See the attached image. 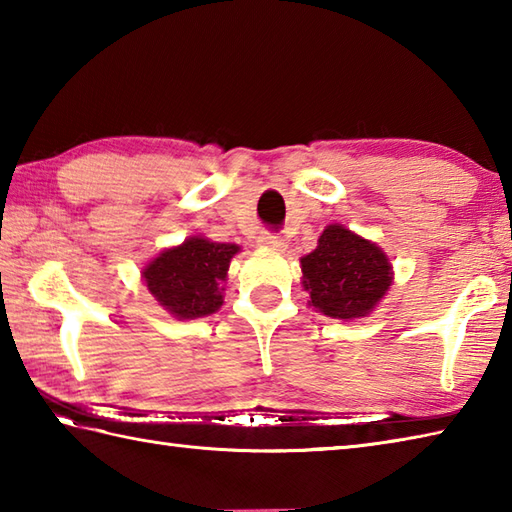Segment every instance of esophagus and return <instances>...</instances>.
Returning <instances> with one entry per match:
<instances>
[{
	"instance_id": "esophagus-1",
	"label": "esophagus",
	"mask_w": 512,
	"mask_h": 512,
	"mask_svg": "<svg viewBox=\"0 0 512 512\" xmlns=\"http://www.w3.org/2000/svg\"><path fill=\"white\" fill-rule=\"evenodd\" d=\"M259 244L273 250H284L286 248V239L277 235V233H262L259 235Z\"/></svg>"
}]
</instances>
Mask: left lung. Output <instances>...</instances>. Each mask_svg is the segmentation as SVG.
Instances as JSON below:
<instances>
[{"instance_id":"left-lung-1","label":"left lung","mask_w":512,"mask_h":512,"mask_svg":"<svg viewBox=\"0 0 512 512\" xmlns=\"http://www.w3.org/2000/svg\"><path fill=\"white\" fill-rule=\"evenodd\" d=\"M301 273L310 306L341 321L367 317L394 279L383 250L341 224L325 226L319 246L301 257Z\"/></svg>"}]
</instances>
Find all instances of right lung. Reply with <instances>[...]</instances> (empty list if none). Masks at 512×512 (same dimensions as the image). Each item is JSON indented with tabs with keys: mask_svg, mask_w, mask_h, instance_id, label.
<instances>
[{
	"mask_svg": "<svg viewBox=\"0 0 512 512\" xmlns=\"http://www.w3.org/2000/svg\"><path fill=\"white\" fill-rule=\"evenodd\" d=\"M237 253V244L191 235L180 246L162 250L151 259L143 268V279L160 306L176 319L209 317L222 308V284Z\"/></svg>",
	"mask_w": 512,
	"mask_h": 512,
	"instance_id": "1",
	"label": "right lung"
}]
</instances>
